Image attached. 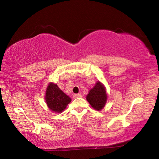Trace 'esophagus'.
Returning a JSON list of instances; mask_svg holds the SVG:
<instances>
[{
	"label": "esophagus",
	"instance_id": "1",
	"mask_svg": "<svg viewBox=\"0 0 159 159\" xmlns=\"http://www.w3.org/2000/svg\"><path fill=\"white\" fill-rule=\"evenodd\" d=\"M81 97H82V95L80 93L74 94V98H81Z\"/></svg>",
	"mask_w": 159,
	"mask_h": 159
}]
</instances>
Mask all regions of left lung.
<instances>
[{
	"label": "left lung",
	"instance_id": "obj_1",
	"mask_svg": "<svg viewBox=\"0 0 159 159\" xmlns=\"http://www.w3.org/2000/svg\"><path fill=\"white\" fill-rule=\"evenodd\" d=\"M107 93L105 88L100 82H98L93 89L90 90L86 99L94 109L99 111L104 108L107 102Z\"/></svg>",
	"mask_w": 159,
	"mask_h": 159
}]
</instances>
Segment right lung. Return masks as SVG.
<instances>
[{"label": "right lung", "instance_id": "right-lung-1", "mask_svg": "<svg viewBox=\"0 0 159 159\" xmlns=\"http://www.w3.org/2000/svg\"><path fill=\"white\" fill-rule=\"evenodd\" d=\"M71 100V98L64 93L57 85L49 83L45 93V102L52 111L57 113L63 111Z\"/></svg>", "mask_w": 159, "mask_h": 159}]
</instances>
